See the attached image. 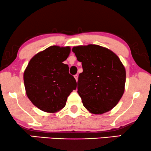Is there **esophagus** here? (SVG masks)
Returning a JSON list of instances; mask_svg holds the SVG:
<instances>
[{
  "label": "esophagus",
  "instance_id": "esophagus-1",
  "mask_svg": "<svg viewBox=\"0 0 151 151\" xmlns=\"http://www.w3.org/2000/svg\"><path fill=\"white\" fill-rule=\"evenodd\" d=\"M74 78H75V79H76V81L78 82V76L77 75V74H76V75L74 76Z\"/></svg>",
  "mask_w": 151,
  "mask_h": 151
}]
</instances>
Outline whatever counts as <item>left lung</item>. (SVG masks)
<instances>
[{
	"label": "left lung",
	"mask_w": 151,
	"mask_h": 151,
	"mask_svg": "<svg viewBox=\"0 0 151 151\" xmlns=\"http://www.w3.org/2000/svg\"><path fill=\"white\" fill-rule=\"evenodd\" d=\"M82 63L78 93L84 106L93 114H102L116 106L124 92L125 68L118 56L96 45L72 49Z\"/></svg>",
	"instance_id": "1"
}]
</instances>
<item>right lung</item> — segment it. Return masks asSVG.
<instances>
[{
	"instance_id": "1",
	"label": "right lung",
	"mask_w": 151,
	"mask_h": 151,
	"mask_svg": "<svg viewBox=\"0 0 151 151\" xmlns=\"http://www.w3.org/2000/svg\"><path fill=\"white\" fill-rule=\"evenodd\" d=\"M69 47L51 46L35 55L24 72L26 93L33 104L47 113H55L66 105L68 96L76 89L77 82L63 63Z\"/></svg>"
}]
</instances>
